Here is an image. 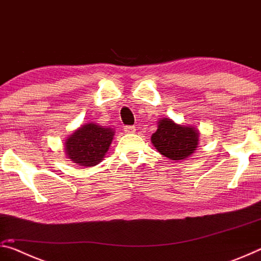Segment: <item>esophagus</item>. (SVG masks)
Masks as SVG:
<instances>
[{
	"instance_id": "1",
	"label": "esophagus",
	"mask_w": 261,
	"mask_h": 261,
	"mask_svg": "<svg viewBox=\"0 0 261 261\" xmlns=\"http://www.w3.org/2000/svg\"><path fill=\"white\" fill-rule=\"evenodd\" d=\"M124 131L126 132V134H134V132H136V126L135 125H125Z\"/></svg>"
}]
</instances>
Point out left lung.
Masks as SVG:
<instances>
[{
  "mask_svg": "<svg viewBox=\"0 0 261 261\" xmlns=\"http://www.w3.org/2000/svg\"><path fill=\"white\" fill-rule=\"evenodd\" d=\"M152 143L162 155L171 160H183L197 148L198 132L192 126H182L163 118L152 136Z\"/></svg>",
  "mask_w": 261,
  "mask_h": 261,
  "instance_id": "obj_1",
  "label": "left lung"
}]
</instances>
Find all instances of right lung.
I'll return each instance as SVG.
<instances>
[{
  "label": "right lung",
  "mask_w": 261,
  "mask_h": 261,
  "mask_svg": "<svg viewBox=\"0 0 261 261\" xmlns=\"http://www.w3.org/2000/svg\"><path fill=\"white\" fill-rule=\"evenodd\" d=\"M114 131L88 123L69 137L65 151L71 161L81 166L93 167L101 162L112 143Z\"/></svg>",
  "instance_id": "obj_1"
}]
</instances>
